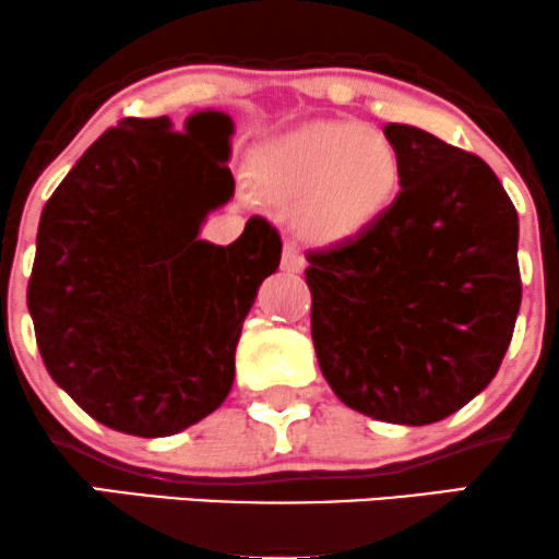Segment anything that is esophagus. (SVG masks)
Here are the masks:
<instances>
[{
    "label": "esophagus",
    "instance_id": "34e87169",
    "mask_svg": "<svg viewBox=\"0 0 559 559\" xmlns=\"http://www.w3.org/2000/svg\"><path fill=\"white\" fill-rule=\"evenodd\" d=\"M281 265H284V271L288 273H299L301 267H305V258H301L299 247L294 241L284 243V260H281Z\"/></svg>",
    "mask_w": 559,
    "mask_h": 559
}]
</instances>
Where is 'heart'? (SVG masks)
<instances>
[{"label": "heart", "instance_id": "b5f03b06", "mask_svg": "<svg viewBox=\"0 0 559 559\" xmlns=\"http://www.w3.org/2000/svg\"><path fill=\"white\" fill-rule=\"evenodd\" d=\"M254 186L271 202H297L301 236L342 241L389 213L402 189V157L383 131L323 120L271 141L254 159Z\"/></svg>", "mask_w": 559, "mask_h": 559}]
</instances>
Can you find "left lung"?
<instances>
[{
  "mask_svg": "<svg viewBox=\"0 0 559 559\" xmlns=\"http://www.w3.org/2000/svg\"><path fill=\"white\" fill-rule=\"evenodd\" d=\"M383 133L402 191L368 230L307 252L312 344L346 407L428 426L502 365L523 294L518 213L478 155L413 126Z\"/></svg>",
  "mask_w": 559,
  "mask_h": 559,
  "instance_id": "8db88e82",
  "label": "left lung"
}]
</instances>
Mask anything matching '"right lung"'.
<instances>
[{
  "label": "right lung",
  "mask_w": 559,
  "mask_h": 559,
  "mask_svg": "<svg viewBox=\"0 0 559 559\" xmlns=\"http://www.w3.org/2000/svg\"><path fill=\"white\" fill-rule=\"evenodd\" d=\"M234 123L197 112L123 118L44 204L28 310L49 376L102 426L157 439L228 396L236 344L281 236L247 221L228 247L199 239L234 197Z\"/></svg>",
  "instance_id": "add662e5"
}]
</instances>
